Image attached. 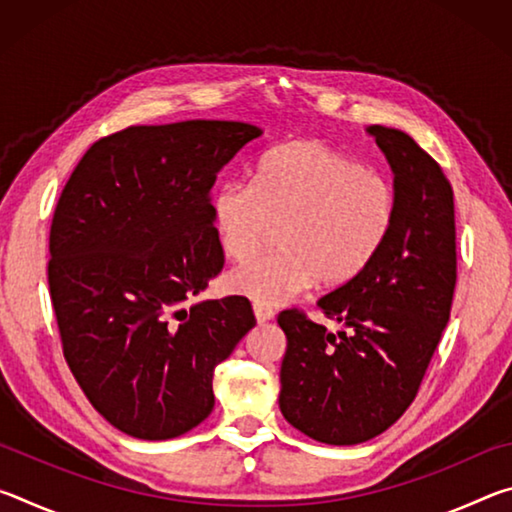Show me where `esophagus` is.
<instances>
[{"label": "esophagus", "instance_id": "34e87169", "mask_svg": "<svg viewBox=\"0 0 512 512\" xmlns=\"http://www.w3.org/2000/svg\"><path fill=\"white\" fill-rule=\"evenodd\" d=\"M253 309H255V318H257L259 325H264V323H268V320L275 318V311L273 309L262 307V305H255Z\"/></svg>", "mask_w": 512, "mask_h": 512}]
</instances>
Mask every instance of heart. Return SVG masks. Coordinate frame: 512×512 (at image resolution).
Instances as JSON below:
<instances>
[{"instance_id":"b5f03b06","label":"heart","mask_w":512,"mask_h":512,"mask_svg":"<svg viewBox=\"0 0 512 512\" xmlns=\"http://www.w3.org/2000/svg\"><path fill=\"white\" fill-rule=\"evenodd\" d=\"M395 214L393 187L361 162L320 142H284L259 158L253 183H225L212 196L214 235L228 259L253 257L282 228V253L237 266L225 289L271 309L318 280L348 284L386 246Z\"/></svg>"}]
</instances>
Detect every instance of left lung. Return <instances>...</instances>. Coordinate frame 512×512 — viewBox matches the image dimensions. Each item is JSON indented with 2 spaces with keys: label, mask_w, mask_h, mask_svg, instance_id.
Wrapping results in <instances>:
<instances>
[{
  "label": "left lung",
  "mask_w": 512,
  "mask_h": 512,
  "mask_svg": "<svg viewBox=\"0 0 512 512\" xmlns=\"http://www.w3.org/2000/svg\"><path fill=\"white\" fill-rule=\"evenodd\" d=\"M393 171L395 225L366 271L318 300L345 329L327 332L296 309L287 334L280 411L325 445H359L409 409L452 311L454 192L438 162L397 128L368 126Z\"/></svg>",
  "instance_id": "8db88e82"
}]
</instances>
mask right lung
I'll return each instance as SVG.
<instances>
[{
    "label": "right lung",
    "instance_id": "1",
    "mask_svg": "<svg viewBox=\"0 0 512 512\" xmlns=\"http://www.w3.org/2000/svg\"><path fill=\"white\" fill-rule=\"evenodd\" d=\"M264 131L192 119L94 142L60 194L49 291L67 366L112 427L178 438L214 409L212 377L255 327L241 296L183 307L221 273L210 192Z\"/></svg>",
    "mask_w": 512,
    "mask_h": 512
}]
</instances>
